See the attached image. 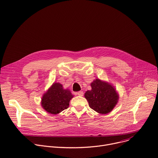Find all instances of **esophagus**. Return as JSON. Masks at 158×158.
I'll return each instance as SVG.
<instances>
[{
	"label": "esophagus",
	"instance_id": "obj_1",
	"mask_svg": "<svg viewBox=\"0 0 158 158\" xmlns=\"http://www.w3.org/2000/svg\"><path fill=\"white\" fill-rule=\"evenodd\" d=\"M77 95H78V96H83V94H84V93H83V91H80L77 92Z\"/></svg>",
	"mask_w": 158,
	"mask_h": 158
}]
</instances>
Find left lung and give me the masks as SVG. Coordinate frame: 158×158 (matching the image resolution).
<instances>
[{
  "label": "left lung",
  "instance_id": "1",
  "mask_svg": "<svg viewBox=\"0 0 158 158\" xmlns=\"http://www.w3.org/2000/svg\"><path fill=\"white\" fill-rule=\"evenodd\" d=\"M91 90L84 94L89 107L101 114L110 113L118 103L119 96L112 85L96 79L91 84Z\"/></svg>",
  "mask_w": 158,
  "mask_h": 158
}]
</instances>
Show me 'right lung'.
Returning a JSON list of instances; mask_svg holds the SVG:
<instances>
[{
	"instance_id": "obj_1",
	"label": "right lung",
	"mask_w": 158,
	"mask_h": 158,
	"mask_svg": "<svg viewBox=\"0 0 158 158\" xmlns=\"http://www.w3.org/2000/svg\"><path fill=\"white\" fill-rule=\"evenodd\" d=\"M69 89H64L59 82H54L42 96L41 105L46 111L56 114L67 109L73 98Z\"/></svg>"
}]
</instances>
